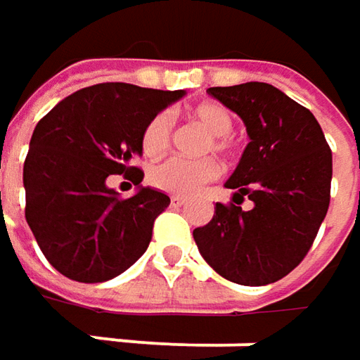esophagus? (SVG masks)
I'll use <instances>...</instances> for the list:
<instances>
[{"label": "esophagus", "mask_w": 360, "mask_h": 360, "mask_svg": "<svg viewBox=\"0 0 360 360\" xmlns=\"http://www.w3.org/2000/svg\"><path fill=\"white\" fill-rule=\"evenodd\" d=\"M170 204H172V208H180V206H186L188 202H186V198H180V196H172V198H170Z\"/></svg>", "instance_id": "obj_1"}]
</instances>
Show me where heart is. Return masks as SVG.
<instances>
[{"label":"heart","mask_w":360,"mask_h":360,"mask_svg":"<svg viewBox=\"0 0 360 360\" xmlns=\"http://www.w3.org/2000/svg\"><path fill=\"white\" fill-rule=\"evenodd\" d=\"M190 118L200 124L210 134V140L202 148V154H220L229 156L234 148L230 131L234 126L232 114L218 102H200L190 108ZM172 116L168 112H158L146 124L142 131V152L150 158L164 154L172 140ZM218 176V164L212 158L184 160L168 158L156 164L150 170V182L158 190L176 196H190L198 192L204 184L212 182Z\"/></svg>","instance_id":"heart-1"}]
</instances>
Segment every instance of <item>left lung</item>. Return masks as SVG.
I'll return each instance as SVG.
<instances>
[{
    "label": "left lung",
    "mask_w": 360,
    "mask_h": 360,
    "mask_svg": "<svg viewBox=\"0 0 360 360\" xmlns=\"http://www.w3.org/2000/svg\"><path fill=\"white\" fill-rule=\"evenodd\" d=\"M208 94L240 116L250 142L224 184L234 190V202H216L212 220L194 230V240L230 283H276L302 262L325 220L333 152L311 110L270 84L246 82ZM244 198L253 202L250 211L238 206Z\"/></svg>",
    "instance_id": "left-lung-1"
}]
</instances>
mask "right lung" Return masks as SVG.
I'll use <instances>...</instances> for the list:
<instances>
[{"label": "right lung", "mask_w": 360, "mask_h": 360, "mask_svg": "<svg viewBox=\"0 0 360 360\" xmlns=\"http://www.w3.org/2000/svg\"><path fill=\"white\" fill-rule=\"evenodd\" d=\"M184 90L96 84L63 98L37 122L23 164L25 220L48 262L77 283L128 270L152 240L170 198L154 188L122 199L105 182L122 173L140 186L146 124Z\"/></svg>", "instance_id": "1"}]
</instances>
